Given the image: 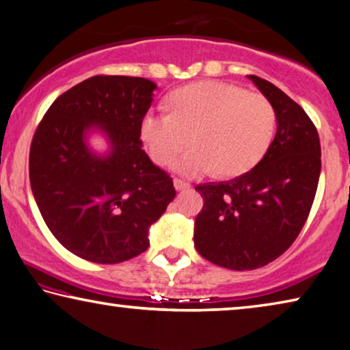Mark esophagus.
<instances>
[{"mask_svg":"<svg viewBox=\"0 0 350 350\" xmlns=\"http://www.w3.org/2000/svg\"><path fill=\"white\" fill-rule=\"evenodd\" d=\"M190 187H191V185L188 184L187 180L177 179V177H176V179H174V188H176L177 191H184V190H188V188H190Z\"/></svg>","mask_w":350,"mask_h":350,"instance_id":"34e87169","label":"esophagus"}]
</instances>
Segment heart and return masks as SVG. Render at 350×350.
Masks as SVG:
<instances>
[{"label": "heart", "mask_w": 350, "mask_h": 350, "mask_svg": "<svg viewBox=\"0 0 350 350\" xmlns=\"http://www.w3.org/2000/svg\"><path fill=\"white\" fill-rule=\"evenodd\" d=\"M171 113L151 110L142 118L140 135L157 165L173 163L177 173L199 177L246 173L273 140L275 110L268 98L218 81L185 85L170 99Z\"/></svg>", "instance_id": "obj_1"}]
</instances>
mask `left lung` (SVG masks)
I'll list each match as a JSON object with an SVG mask.
<instances>
[{
	"mask_svg": "<svg viewBox=\"0 0 350 350\" xmlns=\"http://www.w3.org/2000/svg\"><path fill=\"white\" fill-rule=\"evenodd\" d=\"M247 77L275 110L274 140L247 173L196 187L204 198L195 221L196 251L234 271L262 268L293 245L321 174L319 135L305 110L271 82Z\"/></svg>",
	"mask_w": 350,
	"mask_h": 350,
	"instance_id": "left-lung-1",
	"label": "left lung"
}]
</instances>
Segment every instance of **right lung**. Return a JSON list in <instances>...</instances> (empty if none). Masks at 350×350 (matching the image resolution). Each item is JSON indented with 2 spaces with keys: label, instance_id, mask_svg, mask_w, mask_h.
<instances>
[{
  "label": "right lung",
  "instance_id": "obj_1",
  "mask_svg": "<svg viewBox=\"0 0 350 350\" xmlns=\"http://www.w3.org/2000/svg\"><path fill=\"white\" fill-rule=\"evenodd\" d=\"M155 88L145 77H88L55 99L32 138L38 210L60 245L88 262L113 265L145 252L149 227L176 196L173 179L142 148ZM90 130L108 138L107 154L88 148Z\"/></svg>",
  "mask_w": 350,
  "mask_h": 350
}]
</instances>
